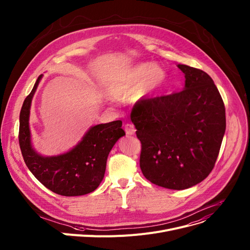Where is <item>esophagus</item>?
Wrapping results in <instances>:
<instances>
[{"label":"esophagus","mask_w":250,"mask_h":250,"mask_svg":"<svg viewBox=\"0 0 250 250\" xmlns=\"http://www.w3.org/2000/svg\"><path fill=\"white\" fill-rule=\"evenodd\" d=\"M125 132H126V135H135V132H136V127H135V125H132V124H126L125 125Z\"/></svg>","instance_id":"obj_1"}]
</instances>
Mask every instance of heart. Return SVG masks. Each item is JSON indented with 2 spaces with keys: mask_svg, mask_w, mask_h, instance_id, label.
<instances>
[{
  "mask_svg": "<svg viewBox=\"0 0 250 250\" xmlns=\"http://www.w3.org/2000/svg\"><path fill=\"white\" fill-rule=\"evenodd\" d=\"M164 72L149 64H139L124 72L110 88V95L116 99L129 98L136 93L139 97L153 93L164 80Z\"/></svg>",
  "mask_w": 250,
  "mask_h": 250,
  "instance_id": "heart-1",
  "label": "heart"
}]
</instances>
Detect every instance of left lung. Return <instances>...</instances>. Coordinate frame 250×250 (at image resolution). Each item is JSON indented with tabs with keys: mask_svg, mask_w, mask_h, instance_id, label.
<instances>
[{
	"mask_svg": "<svg viewBox=\"0 0 250 250\" xmlns=\"http://www.w3.org/2000/svg\"><path fill=\"white\" fill-rule=\"evenodd\" d=\"M185 88L147 98L130 120L141 141V170L153 184L184 190L208 177L226 128L225 106L212 78L203 70L178 64Z\"/></svg>",
	"mask_w": 250,
	"mask_h": 250,
	"instance_id": "left-lung-1",
	"label": "left lung"
}]
</instances>
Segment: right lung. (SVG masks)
I'll use <instances>...</instances> for the list:
<instances>
[{
  "label": "right lung",
  "instance_id": "obj_1",
  "mask_svg": "<svg viewBox=\"0 0 250 250\" xmlns=\"http://www.w3.org/2000/svg\"><path fill=\"white\" fill-rule=\"evenodd\" d=\"M40 75L20 111L19 145L28 169L47 189L61 196H81L93 192L104 179L110 149L125 132L122 121L92 126L68 153L42 157L32 148L29 114Z\"/></svg>",
  "mask_w": 250,
  "mask_h": 250
}]
</instances>
